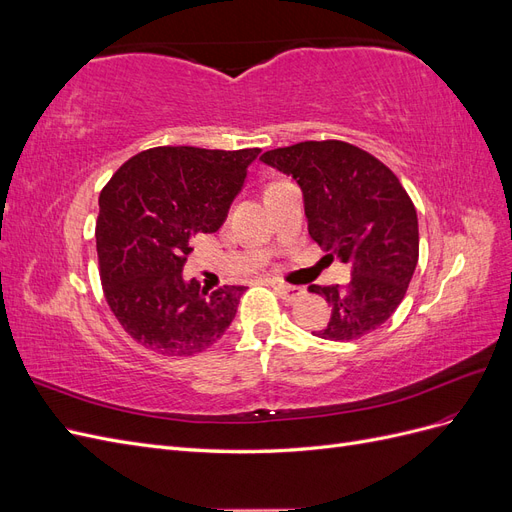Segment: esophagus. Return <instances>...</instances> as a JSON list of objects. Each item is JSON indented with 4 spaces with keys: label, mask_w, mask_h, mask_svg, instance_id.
Listing matches in <instances>:
<instances>
[{
    "label": "esophagus",
    "mask_w": 512,
    "mask_h": 512,
    "mask_svg": "<svg viewBox=\"0 0 512 512\" xmlns=\"http://www.w3.org/2000/svg\"><path fill=\"white\" fill-rule=\"evenodd\" d=\"M271 286L275 288L277 297H280V299H282V301H286V303L299 301V299L303 297V294H305V290H303V288H299V286H288V284H277V282H273Z\"/></svg>",
    "instance_id": "1"
}]
</instances>
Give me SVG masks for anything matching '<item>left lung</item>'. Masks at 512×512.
Here are the masks:
<instances>
[{
	"instance_id": "1",
	"label": "left lung",
	"mask_w": 512,
	"mask_h": 512,
	"mask_svg": "<svg viewBox=\"0 0 512 512\" xmlns=\"http://www.w3.org/2000/svg\"><path fill=\"white\" fill-rule=\"evenodd\" d=\"M260 160L301 185L309 237L352 267L346 286L307 288L331 307L329 324L314 335L350 342L376 331L404 301L418 262V220L404 185L344 141H305Z\"/></svg>"
}]
</instances>
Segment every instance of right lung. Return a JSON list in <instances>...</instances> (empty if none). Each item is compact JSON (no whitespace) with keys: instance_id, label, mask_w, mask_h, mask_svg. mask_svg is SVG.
<instances>
[{"instance_id":"1","label":"right lung","mask_w":512,"mask_h":512,"mask_svg":"<svg viewBox=\"0 0 512 512\" xmlns=\"http://www.w3.org/2000/svg\"><path fill=\"white\" fill-rule=\"evenodd\" d=\"M260 149L153 147L123 162L100 192L96 252L104 299L136 344L164 356L213 346L245 286L207 294L183 265L196 235L226 218Z\"/></svg>"}]
</instances>
